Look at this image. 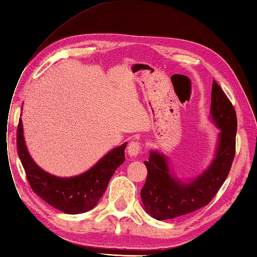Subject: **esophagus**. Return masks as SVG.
<instances>
[{
    "label": "esophagus",
    "instance_id": "obj_1",
    "mask_svg": "<svg viewBox=\"0 0 257 257\" xmlns=\"http://www.w3.org/2000/svg\"><path fill=\"white\" fill-rule=\"evenodd\" d=\"M142 151V145L139 142H131L127 147V153L130 157H136Z\"/></svg>",
    "mask_w": 257,
    "mask_h": 257
}]
</instances>
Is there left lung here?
I'll use <instances>...</instances> for the list:
<instances>
[{"label": "left lung", "mask_w": 257, "mask_h": 257, "mask_svg": "<svg viewBox=\"0 0 257 257\" xmlns=\"http://www.w3.org/2000/svg\"><path fill=\"white\" fill-rule=\"evenodd\" d=\"M210 117L219 129L216 155L196 178L183 183L170 172L168 157L152 151L144 161L147 169L141 198L145 211L157 220L193 212L208 205L226 179L236 150L237 116L229 99L216 81L211 89Z\"/></svg>", "instance_id": "obj_1"}]
</instances>
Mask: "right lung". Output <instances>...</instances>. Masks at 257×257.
<instances>
[{
	"label": "right lung",
	"mask_w": 257,
	"mask_h": 257,
	"mask_svg": "<svg viewBox=\"0 0 257 257\" xmlns=\"http://www.w3.org/2000/svg\"><path fill=\"white\" fill-rule=\"evenodd\" d=\"M127 143L113 148L88 171L72 177H57L47 173L34 162L24 142L23 127L19 119L17 150L29 184L39 197L68 214L93 209L105 192L114 172L125 161Z\"/></svg>",
	"instance_id": "obj_1"
}]
</instances>
